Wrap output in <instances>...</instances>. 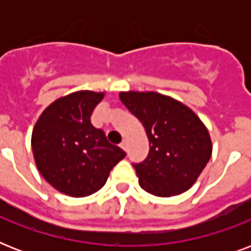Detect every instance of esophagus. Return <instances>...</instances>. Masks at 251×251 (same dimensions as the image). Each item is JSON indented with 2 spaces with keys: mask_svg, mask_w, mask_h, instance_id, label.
<instances>
[{
  "mask_svg": "<svg viewBox=\"0 0 251 251\" xmlns=\"http://www.w3.org/2000/svg\"><path fill=\"white\" fill-rule=\"evenodd\" d=\"M121 149H122V150H125V151H127V145H126V142H125V141H122V142H121Z\"/></svg>",
  "mask_w": 251,
  "mask_h": 251,
  "instance_id": "esophagus-1",
  "label": "esophagus"
}]
</instances>
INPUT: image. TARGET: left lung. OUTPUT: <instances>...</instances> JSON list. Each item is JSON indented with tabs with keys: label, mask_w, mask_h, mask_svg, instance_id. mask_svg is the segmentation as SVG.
Instances as JSON below:
<instances>
[{
	"label": "left lung",
	"mask_w": 251,
	"mask_h": 251,
	"mask_svg": "<svg viewBox=\"0 0 251 251\" xmlns=\"http://www.w3.org/2000/svg\"><path fill=\"white\" fill-rule=\"evenodd\" d=\"M122 104L142 122L149 156L133 164L143 190L172 197L189 190L210 160L212 143L201 118L178 100L157 92H120Z\"/></svg>",
	"instance_id": "obj_1"
}]
</instances>
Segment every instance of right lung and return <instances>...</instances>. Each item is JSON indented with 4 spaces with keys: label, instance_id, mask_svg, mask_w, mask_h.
I'll list each match as a JSON object with an SVG mask.
<instances>
[{
    "label": "right lung",
    "instance_id": "1",
    "mask_svg": "<svg viewBox=\"0 0 251 251\" xmlns=\"http://www.w3.org/2000/svg\"><path fill=\"white\" fill-rule=\"evenodd\" d=\"M104 92L76 91L47 106L31 138L33 159L41 176L56 190L87 197L105 185L112 168L126 156L91 124Z\"/></svg>",
    "mask_w": 251,
    "mask_h": 251
}]
</instances>
